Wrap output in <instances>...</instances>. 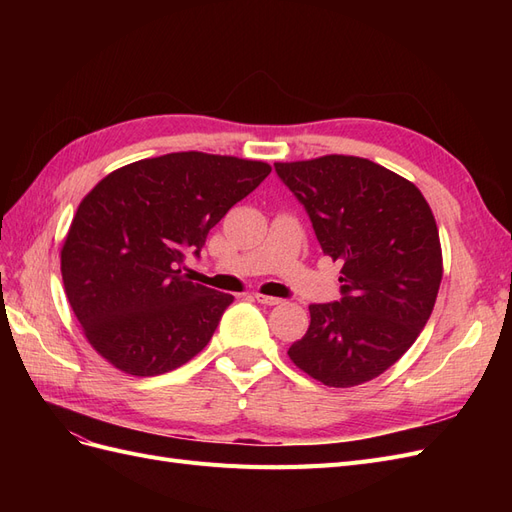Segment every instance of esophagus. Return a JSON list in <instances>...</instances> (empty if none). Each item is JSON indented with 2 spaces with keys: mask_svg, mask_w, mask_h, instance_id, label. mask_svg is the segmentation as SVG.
<instances>
[{
  "mask_svg": "<svg viewBox=\"0 0 512 512\" xmlns=\"http://www.w3.org/2000/svg\"><path fill=\"white\" fill-rule=\"evenodd\" d=\"M254 299H256L258 303H262V305H280V303H282V299H277V297H267V294H260V292H256V294H254Z\"/></svg>",
  "mask_w": 512,
  "mask_h": 512,
  "instance_id": "34e87169",
  "label": "esophagus"
}]
</instances>
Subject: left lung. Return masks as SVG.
<instances>
[{
  "label": "left lung",
  "instance_id": "8db88e82",
  "mask_svg": "<svg viewBox=\"0 0 512 512\" xmlns=\"http://www.w3.org/2000/svg\"><path fill=\"white\" fill-rule=\"evenodd\" d=\"M312 220L322 252L342 260V299L309 305L292 363L335 389L378 378L427 324L442 282L438 226L423 194L354 156L277 162Z\"/></svg>",
  "mask_w": 512,
  "mask_h": 512
}]
</instances>
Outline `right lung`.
Here are the masks:
<instances>
[{"mask_svg":"<svg viewBox=\"0 0 512 512\" xmlns=\"http://www.w3.org/2000/svg\"><path fill=\"white\" fill-rule=\"evenodd\" d=\"M271 173L265 162L200 151L138 160L106 175L61 247L74 316L98 354L130 376H160L203 350L232 294L192 282L209 230Z\"/></svg>","mask_w":512,"mask_h":512,"instance_id":"right-lung-1","label":"right lung"}]
</instances>
